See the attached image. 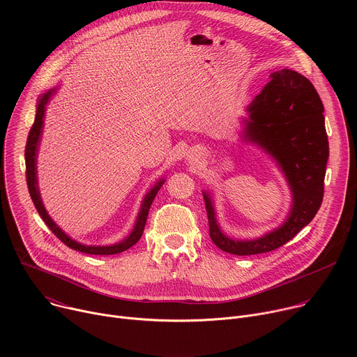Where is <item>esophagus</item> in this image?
Here are the masks:
<instances>
[{
  "instance_id": "esophagus-1",
  "label": "esophagus",
  "mask_w": 357,
  "mask_h": 357,
  "mask_svg": "<svg viewBox=\"0 0 357 357\" xmlns=\"http://www.w3.org/2000/svg\"><path fill=\"white\" fill-rule=\"evenodd\" d=\"M189 162H193V158H190V160H189Z\"/></svg>"
}]
</instances>
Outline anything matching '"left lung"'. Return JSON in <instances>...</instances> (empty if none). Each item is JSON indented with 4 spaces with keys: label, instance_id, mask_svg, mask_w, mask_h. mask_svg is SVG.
I'll list each match as a JSON object with an SVG mask.
<instances>
[{
    "label": "left lung",
    "instance_id": "obj_1",
    "mask_svg": "<svg viewBox=\"0 0 357 357\" xmlns=\"http://www.w3.org/2000/svg\"><path fill=\"white\" fill-rule=\"evenodd\" d=\"M247 113L243 138L274 158L291 188L292 205L280 227L257 238L236 240L220 230L213 199L209 192H203L211 238L234 256L273 251L311 223L322 205L329 158L322 100L314 84L298 72L281 69L271 73Z\"/></svg>",
    "mask_w": 357,
    "mask_h": 357
}]
</instances>
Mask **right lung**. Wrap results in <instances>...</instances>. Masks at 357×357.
Segmentation results:
<instances>
[{
	"label": "right lung",
	"instance_id": "add662e5",
	"mask_svg": "<svg viewBox=\"0 0 357 357\" xmlns=\"http://www.w3.org/2000/svg\"><path fill=\"white\" fill-rule=\"evenodd\" d=\"M58 87L50 89L46 93H43L36 105V114H35V121L29 130L28 134V139H26V146H25V167H26V183H28V190L31 195V199L33 202V205L39 213V216L42 218V220L46 223V226L52 230V233H55V236L65 243L68 247L80 251V252H86V254H96V256H110V254H119L121 251L128 250L130 247H132L142 236L144 227H145V222L148 218V212L149 208L152 205V200L155 199L158 190L161 189V186L164 185L165 179H160L154 186L149 189V192L144 196V200L141 203V209L139 213L137 216V222L134 225V229L131 230V233L121 240L117 244H112V245H84L82 243H77L76 240H73L72 237H69L52 219L47 215L40 195H39V188H38V176H36V157H38V146H39V141H40V135H42V127H43V117H45V110H46V105L49 98L52 97V94L56 91Z\"/></svg>",
	"mask_w": 357,
	"mask_h": 357
}]
</instances>
